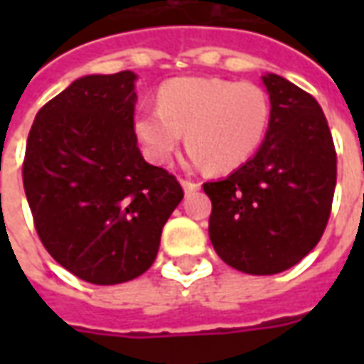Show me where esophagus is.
I'll list each match as a JSON object with an SVG mask.
<instances>
[{
  "label": "esophagus",
  "instance_id": "esophagus-1",
  "mask_svg": "<svg viewBox=\"0 0 364 364\" xmlns=\"http://www.w3.org/2000/svg\"><path fill=\"white\" fill-rule=\"evenodd\" d=\"M181 185L185 193H193V191H198V187H200V183L191 181V179H181Z\"/></svg>",
  "mask_w": 364,
  "mask_h": 364
}]
</instances>
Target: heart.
<instances>
[{
  "mask_svg": "<svg viewBox=\"0 0 364 364\" xmlns=\"http://www.w3.org/2000/svg\"><path fill=\"white\" fill-rule=\"evenodd\" d=\"M271 101L252 82L224 77H175L158 91V109L142 111L134 132L146 158L169 164L183 140L191 159L226 173L255 156L267 136Z\"/></svg>",
  "mask_w": 364,
  "mask_h": 364,
  "instance_id": "obj_1",
  "label": "heart"
}]
</instances>
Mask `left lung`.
Masks as SVG:
<instances>
[{"label": "left lung", "instance_id": "obj_1", "mask_svg": "<svg viewBox=\"0 0 364 364\" xmlns=\"http://www.w3.org/2000/svg\"><path fill=\"white\" fill-rule=\"evenodd\" d=\"M271 120L259 151L222 181L203 185L213 200L208 236L230 267L287 271L312 252L328 226L337 154L318 101L277 74L263 75Z\"/></svg>", "mask_w": 364, "mask_h": 364}]
</instances>
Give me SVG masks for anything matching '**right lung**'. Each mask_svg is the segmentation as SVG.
Returning <instances> with one entry per match:
<instances>
[{
	"label": "right lung",
	"mask_w": 364,
	"mask_h": 364,
	"mask_svg": "<svg viewBox=\"0 0 364 364\" xmlns=\"http://www.w3.org/2000/svg\"><path fill=\"white\" fill-rule=\"evenodd\" d=\"M132 72L85 75L31 127L23 187L44 250L82 281L119 284L151 267L183 187L144 161Z\"/></svg>",
	"instance_id": "obj_1"
}]
</instances>
